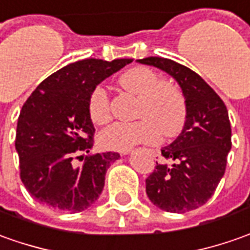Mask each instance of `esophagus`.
<instances>
[{
    "label": "esophagus",
    "mask_w": 250,
    "mask_h": 250,
    "mask_svg": "<svg viewBox=\"0 0 250 250\" xmlns=\"http://www.w3.org/2000/svg\"><path fill=\"white\" fill-rule=\"evenodd\" d=\"M130 152H132V150H129V151H124L121 152V155H128V154H130Z\"/></svg>",
    "instance_id": "1"
}]
</instances>
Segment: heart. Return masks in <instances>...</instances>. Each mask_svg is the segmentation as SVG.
Listing matches in <instances>:
<instances>
[{
  "label": "heart",
  "mask_w": 250,
  "mask_h": 250,
  "mask_svg": "<svg viewBox=\"0 0 250 250\" xmlns=\"http://www.w3.org/2000/svg\"><path fill=\"white\" fill-rule=\"evenodd\" d=\"M124 89L139 96L136 122H114L99 135L103 148L113 151H129L135 146L155 143L164 136L180 132L186 122L187 107L183 93L169 82L161 81L160 75L147 67H135L120 77ZM90 120L104 124L110 118L108 95L103 86L90 92L88 102Z\"/></svg>",
  "instance_id": "b5f03b06"
}]
</instances>
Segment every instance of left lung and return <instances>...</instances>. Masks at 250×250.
<instances>
[{
  "label": "left lung",
  "instance_id": "left-lung-1",
  "mask_svg": "<svg viewBox=\"0 0 250 250\" xmlns=\"http://www.w3.org/2000/svg\"><path fill=\"white\" fill-rule=\"evenodd\" d=\"M137 63L160 68L175 80L187 107L186 122L162 155L173 164H158L146 179L152 204L172 213H186L207 204L220 183L231 150V125L227 107L191 68L170 59H139Z\"/></svg>",
  "mask_w": 250,
  "mask_h": 250
}]
</instances>
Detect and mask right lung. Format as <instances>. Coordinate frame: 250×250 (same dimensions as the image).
Segmentation results:
<instances>
[{"instance_id": "1", "label": "right lung", "mask_w": 250, "mask_h": 250, "mask_svg": "<svg viewBox=\"0 0 250 250\" xmlns=\"http://www.w3.org/2000/svg\"><path fill=\"white\" fill-rule=\"evenodd\" d=\"M130 62L83 59L70 63L45 78L23 104L15 147L20 179L40 204L75 213L89 208L102 194L105 172L120 154L85 157L82 167L73 165V158L92 147L90 92Z\"/></svg>"}]
</instances>
